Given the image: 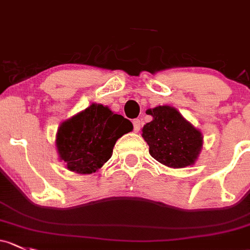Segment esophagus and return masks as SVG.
<instances>
[{
    "label": "esophagus",
    "instance_id": "obj_1",
    "mask_svg": "<svg viewBox=\"0 0 250 250\" xmlns=\"http://www.w3.org/2000/svg\"><path fill=\"white\" fill-rule=\"evenodd\" d=\"M141 125H143V122H141L139 118H136V120L133 121V125H134V132H139V130L141 129Z\"/></svg>",
    "mask_w": 250,
    "mask_h": 250
}]
</instances>
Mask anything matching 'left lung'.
<instances>
[{
	"label": "left lung",
	"instance_id": "8db88e82",
	"mask_svg": "<svg viewBox=\"0 0 250 250\" xmlns=\"http://www.w3.org/2000/svg\"><path fill=\"white\" fill-rule=\"evenodd\" d=\"M146 114L153 120L144 125L141 135L154 159L173 169L190 167L198 160L204 136L176 107L159 105Z\"/></svg>",
	"mask_w": 250,
	"mask_h": 250
}]
</instances>
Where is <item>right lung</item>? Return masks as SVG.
Segmentation results:
<instances>
[{
  "mask_svg": "<svg viewBox=\"0 0 250 250\" xmlns=\"http://www.w3.org/2000/svg\"><path fill=\"white\" fill-rule=\"evenodd\" d=\"M133 125L107 106L92 103L60 125L56 134L57 153L67 169L86 175L96 172L112 156L118 139L132 132Z\"/></svg>",
  "mask_w": 250,
  "mask_h": 250,
  "instance_id": "add662e5",
  "label": "right lung"
}]
</instances>
